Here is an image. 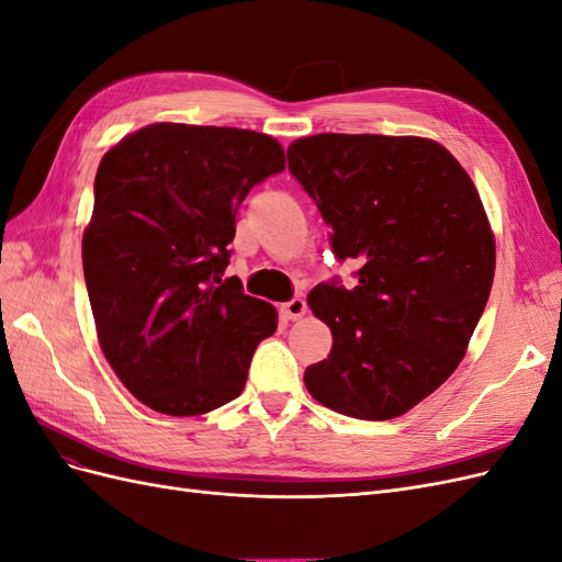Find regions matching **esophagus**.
<instances>
[{"instance_id":"34e87169","label":"esophagus","mask_w":562,"mask_h":562,"mask_svg":"<svg viewBox=\"0 0 562 562\" xmlns=\"http://www.w3.org/2000/svg\"><path fill=\"white\" fill-rule=\"evenodd\" d=\"M281 314H283L285 318L297 321V318H302L304 314H307V302H304L302 297H293L291 302H283V304H281Z\"/></svg>"}]
</instances>
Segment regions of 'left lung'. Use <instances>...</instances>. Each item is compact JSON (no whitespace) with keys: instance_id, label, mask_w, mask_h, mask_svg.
I'll return each instance as SVG.
<instances>
[{"instance_id":"obj_1","label":"left lung","mask_w":562,"mask_h":562,"mask_svg":"<svg viewBox=\"0 0 562 562\" xmlns=\"http://www.w3.org/2000/svg\"><path fill=\"white\" fill-rule=\"evenodd\" d=\"M339 260H359L351 291L321 283L310 310L333 349L304 370L330 411L394 419L457 370L495 279V234L473 180L417 135L318 133L288 147Z\"/></svg>"}]
</instances>
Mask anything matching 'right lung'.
Masks as SVG:
<instances>
[{
    "mask_svg": "<svg viewBox=\"0 0 562 562\" xmlns=\"http://www.w3.org/2000/svg\"><path fill=\"white\" fill-rule=\"evenodd\" d=\"M285 168L271 135L157 122L112 145L95 173L81 260L98 345L147 407L211 413L241 394L274 304L223 281L236 211Z\"/></svg>",
    "mask_w": 562,
    "mask_h": 562,
    "instance_id": "obj_1",
    "label": "right lung"
}]
</instances>
